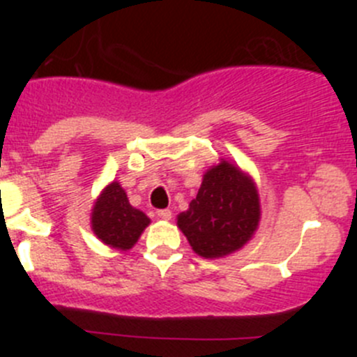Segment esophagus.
I'll return each instance as SVG.
<instances>
[{
	"label": "esophagus",
	"mask_w": 357,
	"mask_h": 357,
	"mask_svg": "<svg viewBox=\"0 0 357 357\" xmlns=\"http://www.w3.org/2000/svg\"><path fill=\"white\" fill-rule=\"evenodd\" d=\"M157 216H159L160 220H172V211L160 209V211H157Z\"/></svg>",
	"instance_id": "obj_1"
}]
</instances>
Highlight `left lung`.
Instances as JSON below:
<instances>
[{
    "instance_id": "obj_1",
    "label": "left lung",
    "mask_w": 357,
    "mask_h": 357,
    "mask_svg": "<svg viewBox=\"0 0 357 357\" xmlns=\"http://www.w3.org/2000/svg\"><path fill=\"white\" fill-rule=\"evenodd\" d=\"M259 220V193L254 181L236 164L222 159L207 169L197 198L176 216V225L198 255L216 259L245 247Z\"/></svg>"
}]
</instances>
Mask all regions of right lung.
<instances>
[{"instance_id": "right-lung-1", "label": "right lung", "mask_w": 357, "mask_h": 357, "mask_svg": "<svg viewBox=\"0 0 357 357\" xmlns=\"http://www.w3.org/2000/svg\"><path fill=\"white\" fill-rule=\"evenodd\" d=\"M148 223L150 218L130 206L125 189L116 181L103 189L91 213V227L96 238L118 250H130Z\"/></svg>"}]
</instances>
